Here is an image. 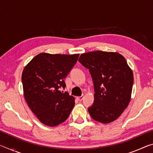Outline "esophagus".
Returning a JSON list of instances; mask_svg holds the SVG:
<instances>
[{"instance_id":"1","label":"esophagus","mask_w":153,"mask_h":153,"mask_svg":"<svg viewBox=\"0 0 153 153\" xmlns=\"http://www.w3.org/2000/svg\"><path fill=\"white\" fill-rule=\"evenodd\" d=\"M77 99L79 100V101H80L81 102L82 100L84 99V96H81V97H77Z\"/></svg>"}]
</instances>
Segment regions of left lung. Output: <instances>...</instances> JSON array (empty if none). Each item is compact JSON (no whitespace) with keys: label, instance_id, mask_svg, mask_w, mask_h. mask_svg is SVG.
<instances>
[{"label":"left lung","instance_id":"left-lung-1","mask_svg":"<svg viewBox=\"0 0 153 153\" xmlns=\"http://www.w3.org/2000/svg\"><path fill=\"white\" fill-rule=\"evenodd\" d=\"M79 62L89 69L94 87V101L88 108L91 117L102 123L115 121L128 107L134 83L133 72L119 53H83Z\"/></svg>","mask_w":153,"mask_h":153}]
</instances>
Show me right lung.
I'll list each match as a JSON object with an SVG mask.
<instances>
[{"instance_id": "right-lung-1", "label": "right lung", "mask_w": 153, "mask_h": 153, "mask_svg": "<svg viewBox=\"0 0 153 153\" xmlns=\"http://www.w3.org/2000/svg\"><path fill=\"white\" fill-rule=\"evenodd\" d=\"M79 54L52 55L42 53L33 57L23 70L24 95L31 111L40 122L54 127L68 118L75 98L59 88L76 63Z\"/></svg>"}]
</instances>
